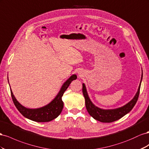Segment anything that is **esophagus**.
<instances>
[{"label":"esophagus","mask_w":149,"mask_h":149,"mask_svg":"<svg viewBox=\"0 0 149 149\" xmlns=\"http://www.w3.org/2000/svg\"><path fill=\"white\" fill-rule=\"evenodd\" d=\"M78 74H79V75H80V72H78Z\"/></svg>","instance_id":"obj_1"}]
</instances>
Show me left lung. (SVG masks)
<instances>
[{
	"label": "left lung",
	"instance_id": "left-lung-1",
	"mask_svg": "<svg viewBox=\"0 0 149 149\" xmlns=\"http://www.w3.org/2000/svg\"><path fill=\"white\" fill-rule=\"evenodd\" d=\"M142 77L143 74L142 70L141 82H140L139 84L138 91L137 93H136V94L135 95L134 98L125 105L122 106L121 107L114 109H102L96 107V106L92 102V101L91 100L90 98H89L86 86H85L84 84H83L82 92L84 96L85 100H86V107L88 113L90 114L91 116H92L94 119L100 121L101 122L110 123L120 119V118L124 117L125 115L128 113L130 110L133 109L136 102H137L140 93V88H141Z\"/></svg>",
	"mask_w": 149,
	"mask_h": 149
}]
</instances>
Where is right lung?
Wrapping results in <instances>:
<instances>
[{
  "instance_id": "obj_1",
  "label": "right lung",
  "mask_w": 149,
  "mask_h": 149,
  "mask_svg": "<svg viewBox=\"0 0 149 149\" xmlns=\"http://www.w3.org/2000/svg\"><path fill=\"white\" fill-rule=\"evenodd\" d=\"M76 79H77V75L75 74L70 76V77L62 85L60 91L54 99L51 101L49 104L40 108L28 109L24 107L17 100L12 90H10L12 98L16 108L25 117L37 122H49L57 118L61 114L63 107L62 97L72 80H75Z\"/></svg>"
}]
</instances>
